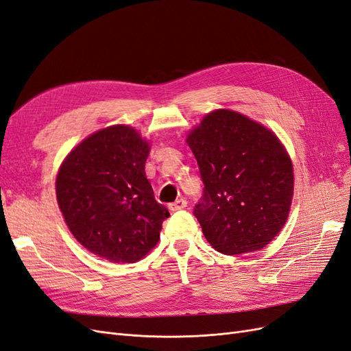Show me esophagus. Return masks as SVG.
I'll use <instances>...</instances> for the list:
<instances>
[{
	"label": "esophagus",
	"instance_id": "34e87169",
	"mask_svg": "<svg viewBox=\"0 0 351 351\" xmlns=\"http://www.w3.org/2000/svg\"><path fill=\"white\" fill-rule=\"evenodd\" d=\"M186 199L185 198H180V199H176L175 202H172V204H169V210L172 211H178V210H182L186 207Z\"/></svg>",
	"mask_w": 351,
	"mask_h": 351
}]
</instances>
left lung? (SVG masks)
Here are the masks:
<instances>
[{"label":"left lung","mask_w":351,"mask_h":351,"mask_svg":"<svg viewBox=\"0 0 351 351\" xmlns=\"http://www.w3.org/2000/svg\"><path fill=\"white\" fill-rule=\"evenodd\" d=\"M204 184L194 208L214 250H261L285 226L293 198V165L277 135L233 110L219 109L188 135Z\"/></svg>","instance_id":"8db88e82"}]
</instances>
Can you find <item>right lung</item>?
Segmentation results:
<instances>
[{
    "label": "right lung",
    "instance_id": "right-lung-1",
    "mask_svg": "<svg viewBox=\"0 0 351 351\" xmlns=\"http://www.w3.org/2000/svg\"><path fill=\"white\" fill-rule=\"evenodd\" d=\"M149 152L134 128L109 127L78 144L56 176V199L69 229L90 252L112 263L141 259L171 216L145 178Z\"/></svg>",
    "mask_w": 351,
    "mask_h": 351
}]
</instances>
